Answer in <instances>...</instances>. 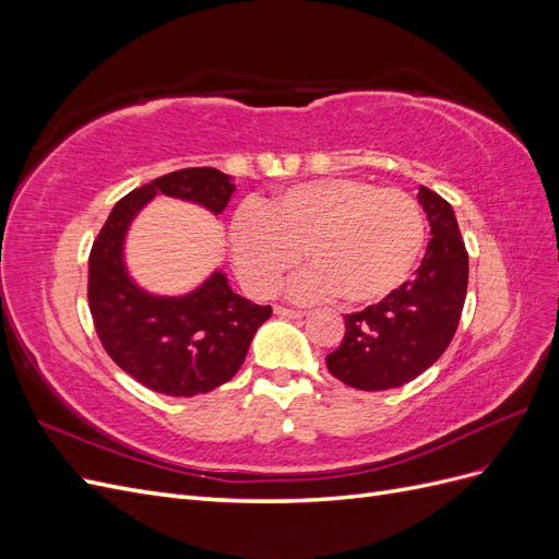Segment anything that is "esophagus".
I'll list each match as a JSON object with an SVG mask.
<instances>
[{"instance_id":"34e87169","label":"esophagus","mask_w":559,"mask_h":559,"mask_svg":"<svg viewBox=\"0 0 559 559\" xmlns=\"http://www.w3.org/2000/svg\"><path fill=\"white\" fill-rule=\"evenodd\" d=\"M275 314L289 317V319H300L306 312H302V310H294V308H284V306H275Z\"/></svg>"}]
</instances>
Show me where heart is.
I'll return each mask as SVG.
<instances>
[{
	"label": "heart",
	"mask_w": 559,
	"mask_h": 559,
	"mask_svg": "<svg viewBox=\"0 0 559 559\" xmlns=\"http://www.w3.org/2000/svg\"><path fill=\"white\" fill-rule=\"evenodd\" d=\"M425 233V214L408 193L331 177L284 189L263 210H240L230 224V251L253 294H273L302 251L312 270L294 282L296 296L335 294L347 306H364L408 280Z\"/></svg>",
	"instance_id": "b5f03b06"
}]
</instances>
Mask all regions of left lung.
<instances>
[{"instance_id":"left-lung-1","label":"left lung","mask_w":559,"mask_h":559,"mask_svg":"<svg viewBox=\"0 0 559 559\" xmlns=\"http://www.w3.org/2000/svg\"><path fill=\"white\" fill-rule=\"evenodd\" d=\"M431 240L411 282L376 306L345 317V337L326 357L341 382L382 392L415 380L448 349L466 298L468 253L450 202L419 186Z\"/></svg>"}]
</instances>
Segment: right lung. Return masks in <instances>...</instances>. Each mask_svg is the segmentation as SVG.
<instances>
[{"label": "right lung", "mask_w": 559, "mask_h": 559, "mask_svg": "<svg viewBox=\"0 0 559 559\" xmlns=\"http://www.w3.org/2000/svg\"><path fill=\"white\" fill-rule=\"evenodd\" d=\"M233 191L230 177L214 167L163 175L118 200L93 242L88 306L99 343L116 366L158 394L195 396L228 382L273 308L233 294L218 270L195 292L179 298L142 292L123 263L128 226L158 193L222 214Z\"/></svg>", "instance_id": "obj_1"}]
</instances>
